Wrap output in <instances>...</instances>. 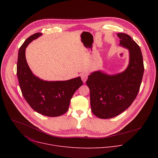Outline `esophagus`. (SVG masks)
<instances>
[{
  "instance_id": "obj_1",
  "label": "esophagus",
  "mask_w": 158,
  "mask_h": 158,
  "mask_svg": "<svg viewBox=\"0 0 158 158\" xmlns=\"http://www.w3.org/2000/svg\"><path fill=\"white\" fill-rule=\"evenodd\" d=\"M81 77L82 81L84 82H85V81H87V77H88V74H87V73H85V72L82 73L81 74Z\"/></svg>"
}]
</instances>
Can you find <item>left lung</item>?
Instances as JSON below:
<instances>
[{"label":"left lung","mask_w":158,"mask_h":158,"mask_svg":"<svg viewBox=\"0 0 158 158\" xmlns=\"http://www.w3.org/2000/svg\"><path fill=\"white\" fill-rule=\"evenodd\" d=\"M117 35L121 46L129 51L127 68L114 76L94 72L86 81L90 89L91 110L101 119L114 118L131 105L139 91L144 74L143 56L138 44L126 34L118 33Z\"/></svg>","instance_id":"obj_1"}]
</instances>
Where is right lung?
Wrapping results in <instances>:
<instances>
[{
	"mask_svg": "<svg viewBox=\"0 0 158 158\" xmlns=\"http://www.w3.org/2000/svg\"><path fill=\"white\" fill-rule=\"evenodd\" d=\"M42 34L29 37L18 53L17 76L22 95L38 113L49 117L64 114L69 109L71 99L82 85L80 77L65 81H44L34 76L27 63L25 51L28 44Z\"/></svg>",
	"mask_w": 158,
	"mask_h": 158,
	"instance_id": "right-lung-1",
	"label": "right lung"
}]
</instances>
